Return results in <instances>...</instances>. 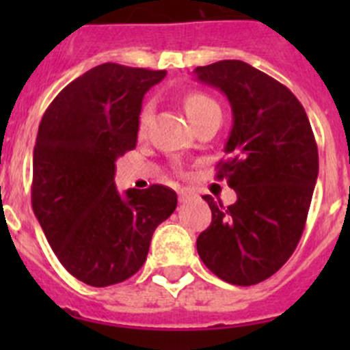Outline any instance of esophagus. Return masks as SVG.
<instances>
[{
  "label": "esophagus",
  "instance_id": "1",
  "mask_svg": "<svg viewBox=\"0 0 350 350\" xmlns=\"http://www.w3.org/2000/svg\"><path fill=\"white\" fill-rule=\"evenodd\" d=\"M191 196V191H188V189H181V191H179V201H181V203L188 201Z\"/></svg>",
  "mask_w": 350,
  "mask_h": 350
}]
</instances>
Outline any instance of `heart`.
<instances>
[{
  "label": "heart",
  "mask_w": 350,
  "mask_h": 350,
  "mask_svg": "<svg viewBox=\"0 0 350 350\" xmlns=\"http://www.w3.org/2000/svg\"><path fill=\"white\" fill-rule=\"evenodd\" d=\"M183 105H185L186 113H188V116L191 118V122L195 125L203 118H206V116L213 115V113H220V107L217 105V101L211 96H208L206 93H201V91H189L185 96V100H183ZM152 113L154 103L152 101H146L144 107L140 108L139 122H137L140 133H144L147 130Z\"/></svg>",
  "instance_id": "1"
}]
</instances>
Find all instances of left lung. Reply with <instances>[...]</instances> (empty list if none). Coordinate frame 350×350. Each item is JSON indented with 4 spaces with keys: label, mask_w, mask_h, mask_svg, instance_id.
<instances>
[{
    "label": "left lung",
    "mask_w": 350,
    "mask_h": 350,
    "mask_svg": "<svg viewBox=\"0 0 350 350\" xmlns=\"http://www.w3.org/2000/svg\"><path fill=\"white\" fill-rule=\"evenodd\" d=\"M195 72L230 101L228 159L218 162L217 179L237 193L230 206L203 196L211 224L196 249L220 280L252 286L280 271L301 239L319 176L315 135L298 98L262 70L220 61Z\"/></svg>",
    "instance_id": "obj_1"
}]
</instances>
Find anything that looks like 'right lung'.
Masks as SVG:
<instances>
[{
	"mask_svg": "<svg viewBox=\"0 0 350 350\" xmlns=\"http://www.w3.org/2000/svg\"><path fill=\"white\" fill-rule=\"evenodd\" d=\"M165 70L107 62L69 83L38 125L31 208L62 266L105 288L146 262L152 234L171 217V188L116 191L115 162L133 150L144 94Z\"/></svg>",
	"mask_w": 350,
	"mask_h": 350,
	"instance_id": "add662e5",
	"label": "right lung"
}]
</instances>
